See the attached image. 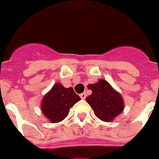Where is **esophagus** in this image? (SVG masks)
Returning <instances> with one entry per match:
<instances>
[{"label": "esophagus", "mask_w": 159, "mask_h": 159, "mask_svg": "<svg viewBox=\"0 0 159 159\" xmlns=\"http://www.w3.org/2000/svg\"><path fill=\"white\" fill-rule=\"evenodd\" d=\"M80 98H81L82 99H84L85 98H86V93H85V92H84V93L80 94Z\"/></svg>", "instance_id": "obj_1"}]
</instances>
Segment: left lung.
<instances>
[{"instance_id": "8db88e82", "label": "left lung", "mask_w": 159, "mask_h": 159, "mask_svg": "<svg viewBox=\"0 0 159 159\" xmlns=\"http://www.w3.org/2000/svg\"><path fill=\"white\" fill-rule=\"evenodd\" d=\"M87 87L92 93L86 98V102L99 120L110 122L123 112L125 106L123 98L107 81L99 79Z\"/></svg>"}]
</instances>
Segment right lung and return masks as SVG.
I'll return each mask as SVG.
<instances>
[{
	"label": "right lung",
	"instance_id": "1",
	"mask_svg": "<svg viewBox=\"0 0 159 159\" xmlns=\"http://www.w3.org/2000/svg\"><path fill=\"white\" fill-rule=\"evenodd\" d=\"M81 99L72 87L66 88L56 83L42 98L40 109L51 123H57L68 116L69 109Z\"/></svg>",
	"mask_w": 159,
	"mask_h": 159
}]
</instances>
